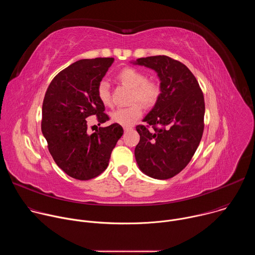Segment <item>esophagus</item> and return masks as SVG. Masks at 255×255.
Masks as SVG:
<instances>
[{
    "label": "esophagus",
    "instance_id": "34e87169",
    "mask_svg": "<svg viewBox=\"0 0 255 255\" xmlns=\"http://www.w3.org/2000/svg\"><path fill=\"white\" fill-rule=\"evenodd\" d=\"M133 128L132 127H124V131L125 132H127V131H130V130H132Z\"/></svg>",
    "mask_w": 255,
    "mask_h": 255
}]
</instances>
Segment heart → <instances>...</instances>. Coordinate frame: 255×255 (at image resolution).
Segmentation results:
<instances>
[{"label":"heart","mask_w":255,"mask_h":255,"mask_svg":"<svg viewBox=\"0 0 255 255\" xmlns=\"http://www.w3.org/2000/svg\"><path fill=\"white\" fill-rule=\"evenodd\" d=\"M117 79L123 85L132 89L130 98L131 103L138 100L145 107H152L156 104L160 97L159 85L154 81L146 80V76L140 69L130 66L125 67L118 72ZM97 96L104 106H112L110 86L106 81H101L98 84ZM137 102L130 105L129 107L119 108L112 112V121L124 127L132 126L143 113L142 105H140L141 103L140 104V102Z\"/></svg>","instance_id":"obj_1"}]
</instances>
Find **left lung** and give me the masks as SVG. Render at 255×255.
<instances>
[{
	"instance_id": "8db88e82",
	"label": "left lung",
	"mask_w": 255,
	"mask_h": 255,
	"mask_svg": "<svg viewBox=\"0 0 255 255\" xmlns=\"http://www.w3.org/2000/svg\"><path fill=\"white\" fill-rule=\"evenodd\" d=\"M132 63L155 70L160 81V97L143 119L148 125L136 126L140 135L136 162L146 175L167 179L188 165L199 146L204 131V95L192 71L175 59L156 55Z\"/></svg>"
}]
</instances>
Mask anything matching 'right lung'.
I'll use <instances>...</instances> for the list:
<instances>
[{"label":"right lung","instance_id":"obj_1","mask_svg":"<svg viewBox=\"0 0 255 255\" xmlns=\"http://www.w3.org/2000/svg\"><path fill=\"white\" fill-rule=\"evenodd\" d=\"M113 62V57L78 60L56 75L45 93L42 134L55 163L76 179L101 174L124 132L117 123L100 127L91 135L87 132L88 117L97 116L99 125L109 120L97 86Z\"/></svg>","mask_w":255,"mask_h":255}]
</instances>
